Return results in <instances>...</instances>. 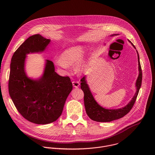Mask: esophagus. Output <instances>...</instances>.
Wrapping results in <instances>:
<instances>
[{"label":"esophagus","mask_w":155,"mask_h":155,"mask_svg":"<svg viewBox=\"0 0 155 155\" xmlns=\"http://www.w3.org/2000/svg\"><path fill=\"white\" fill-rule=\"evenodd\" d=\"M72 84H73V86L75 88H78L80 85V84L78 81H73Z\"/></svg>","instance_id":"1"}]
</instances>
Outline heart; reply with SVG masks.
<instances>
[{
	"label": "heart",
	"instance_id": "1",
	"mask_svg": "<svg viewBox=\"0 0 155 155\" xmlns=\"http://www.w3.org/2000/svg\"><path fill=\"white\" fill-rule=\"evenodd\" d=\"M86 52V48L82 45L72 46L65 50L61 54V58L58 57L55 60V63L58 66L67 68L68 65H72L78 62L76 66L77 72L82 73L84 71L86 64L81 59Z\"/></svg>",
	"mask_w": 155,
	"mask_h": 155
}]
</instances>
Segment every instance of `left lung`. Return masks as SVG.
Returning a JSON list of instances; mask_svg holds the SVG:
<instances>
[{
  "label": "left lung",
  "mask_w": 155,
  "mask_h": 155,
  "mask_svg": "<svg viewBox=\"0 0 155 155\" xmlns=\"http://www.w3.org/2000/svg\"><path fill=\"white\" fill-rule=\"evenodd\" d=\"M116 35H113L110 36H115ZM130 42L131 41H129ZM133 45L134 48H135V46ZM138 55V70L139 74L136 81L137 91L131 101L124 107L118 109H106L100 106L94 98L88 85L87 83L86 76H84L81 79V88L84 93V104L86 110V113L88 114L89 117L92 120L99 122H108L116 119L122 118L127 114H128L132 109L134 104L136 101L138 92L141 85L142 82V70L140 63L139 55L137 52Z\"/></svg>",
  "instance_id": "1"
}]
</instances>
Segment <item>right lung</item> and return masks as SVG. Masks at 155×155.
<instances>
[{"label":"right lung","instance_id":"add662e5","mask_svg":"<svg viewBox=\"0 0 155 155\" xmlns=\"http://www.w3.org/2000/svg\"><path fill=\"white\" fill-rule=\"evenodd\" d=\"M50 39L41 35L27 39L11 59L8 88L18 111L26 120L36 124H48L61 116L67 98L73 88L68 76L55 71L52 61L46 60L44 73L38 80L28 78L24 71L26 54L44 51Z\"/></svg>","mask_w":155,"mask_h":155}]
</instances>
